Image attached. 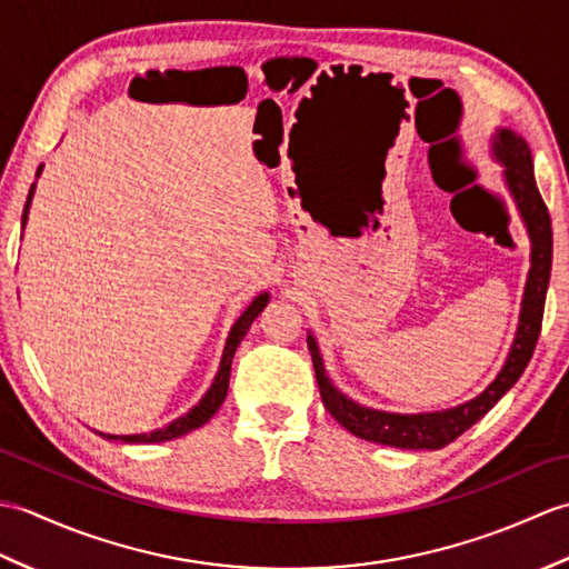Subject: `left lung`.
Segmentation results:
<instances>
[{"instance_id": "1", "label": "left lung", "mask_w": 569, "mask_h": 569, "mask_svg": "<svg viewBox=\"0 0 569 569\" xmlns=\"http://www.w3.org/2000/svg\"><path fill=\"white\" fill-rule=\"evenodd\" d=\"M491 153L493 159L506 166V186H509L511 198L518 212L523 217L530 237V271L523 291L521 318H518V330L509 359H506L499 377L477 398H471V401L450 410H438V413L401 416L365 408L355 403L352 398H347L342 391H337L328 373H325L316 337L308 335V349L312 357V367H316V379L320 386V398L325 408H328V413L340 422L342 428H347L361 440L401 447V450H440V447L450 445L465 430L475 426L479 418H485L489 410L497 406L499 398L521 379L530 357H533L542 325V310H546V293L552 266L550 214L536 186L533 159H530L526 139L521 134H516L513 129H499L497 137L491 141Z\"/></svg>"}]
</instances>
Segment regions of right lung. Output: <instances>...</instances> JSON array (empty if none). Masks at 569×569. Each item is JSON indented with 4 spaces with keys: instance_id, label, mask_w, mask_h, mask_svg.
<instances>
[{
    "instance_id": "obj_1",
    "label": "right lung",
    "mask_w": 569,
    "mask_h": 569,
    "mask_svg": "<svg viewBox=\"0 0 569 569\" xmlns=\"http://www.w3.org/2000/svg\"><path fill=\"white\" fill-rule=\"evenodd\" d=\"M41 168L36 171V176H41ZM33 188L36 183L31 186L29 190V198H27V204H23V214H21V227L27 224V217H29V204H31V198H33ZM266 303H269V293H261L251 300V306L241 312L239 320L232 325V330H229V337H227V345H224V352H222V361H220V369H217V377L212 381V386L208 389V393H204L200 398L198 406H192L186 416L176 418L173 422H168L166 428H159L153 432H141V435H107V432H100L104 440H114V442H139V445H147V442H166V440H176L180 438V435H188L190 430H196L200 426H204L217 410H220L222 401L227 398V389H229V369H232V359H234V352L237 347L241 345V340H244L247 330L251 328V322L259 318V312L266 308Z\"/></svg>"
}]
</instances>
